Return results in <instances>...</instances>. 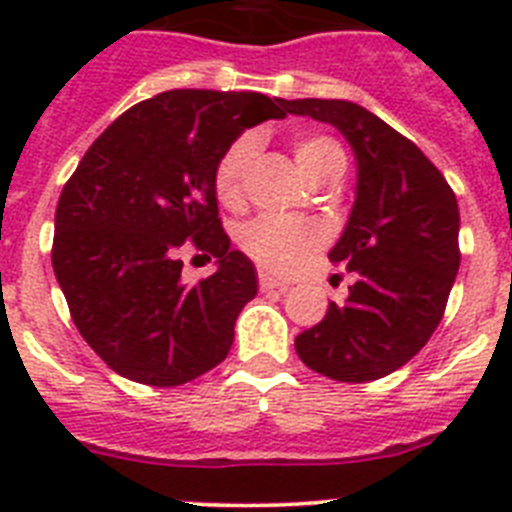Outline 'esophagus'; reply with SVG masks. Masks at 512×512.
Returning <instances> with one entry per match:
<instances>
[{"label": "esophagus", "mask_w": 512, "mask_h": 512, "mask_svg": "<svg viewBox=\"0 0 512 512\" xmlns=\"http://www.w3.org/2000/svg\"><path fill=\"white\" fill-rule=\"evenodd\" d=\"M259 287L261 289H279V292H284V289H289V284L282 282V279H277V277H271V274H266V271H261Z\"/></svg>", "instance_id": "obj_1"}]
</instances>
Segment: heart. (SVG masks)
Wrapping results in <instances>:
<instances>
[{"instance_id": "1", "label": "heart", "mask_w": 512, "mask_h": 512, "mask_svg": "<svg viewBox=\"0 0 512 512\" xmlns=\"http://www.w3.org/2000/svg\"><path fill=\"white\" fill-rule=\"evenodd\" d=\"M259 138L241 135L233 140L215 166V194L225 207H238L246 192V179L256 158ZM297 164L310 182L320 184L328 179H338L346 169V153L341 143L330 135H297L292 140ZM238 243L259 266L269 271H292L312 248L323 243V228L312 220H295V217H256L246 223L238 233Z\"/></svg>"}]
</instances>
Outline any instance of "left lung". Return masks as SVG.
<instances>
[{
  "label": "left lung",
  "mask_w": 512,
  "mask_h": 512,
  "mask_svg": "<svg viewBox=\"0 0 512 512\" xmlns=\"http://www.w3.org/2000/svg\"><path fill=\"white\" fill-rule=\"evenodd\" d=\"M356 156V200L328 259L354 271L346 302L295 338L297 356L336 382H372L428 343L459 271V205L413 140L346 99H292Z\"/></svg>",
  "instance_id": "8db88e82"
}]
</instances>
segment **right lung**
<instances>
[{"label":"right lung","mask_w":512,"mask_h":512,"mask_svg":"<svg viewBox=\"0 0 512 512\" xmlns=\"http://www.w3.org/2000/svg\"><path fill=\"white\" fill-rule=\"evenodd\" d=\"M284 115L287 99L259 92L171 89L84 153L58 200L51 259L76 328L112 372L176 387L228 356L259 279L230 248L212 176L243 130ZM189 250L218 259L212 278L181 282Z\"/></svg>","instance_id":"1"}]
</instances>
